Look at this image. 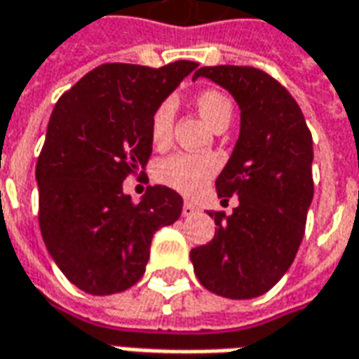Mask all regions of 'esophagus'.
Wrapping results in <instances>:
<instances>
[{
    "label": "esophagus",
    "mask_w": 359,
    "mask_h": 359,
    "mask_svg": "<svg viewBox=\"0 0 359 359\" xmlns=\"http://www.w3.org/2000/svg\"><path fill=\"white\" fill-rule=\"evenodd\" d=\"M196 211H198V208H196L194 203H190V202L182 203V215H184V217H190V215H194Z\"/></svg>",
    "instance_id": "obj_1"
}]
</instances>
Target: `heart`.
Returning <instances> with one entry per match:
<instances>
[{
  "label": "heart",
  "mask_w": 359,
  "mask_h": 359,
  "mask_svg": "<svg viewBox=\"0 0 359 359\" xmlns=\"http://www.w3.org/2000/svg\"><path fill=\"white\" fill-rule=\"evenodd\" d=\"M196 107L213 128L229 125L233 115V103L219 90H202L196 95ZM172 123H175V102L172 97H165L163 102L157 103L156 109L149 115L148 133L154 146L161 148L171 140ZM217 171L219 163L215 157L180 151L159 159L154 167V177L157 182L177 190L180 194L194 196L202 192Z\"/></svg>",
  "instance_id": "obj_1"
}]
</instances>
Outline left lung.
I'll return each instance as SVG.
<instances>
[{
  "label": "left lung",
  "mask_w": 359,
  "mask_h": 359,
  "mask_svg": "<svg viewBox=\"0 0 359 359\" xmlns=\"http://www.w3.org/2000/svg\"><path fill=\"white\" fill-rule=\"evenodd\" d=\"M241 105V136L215 180L219 198L238 196L231 215L217 211L215 236L190 252L210 292L246 300L267 292L288 267L306 231L313 198V144L288 90L256 67H202Z\"/></svg>",
  "instance_id": "left-lung-1"
}]
</instances>
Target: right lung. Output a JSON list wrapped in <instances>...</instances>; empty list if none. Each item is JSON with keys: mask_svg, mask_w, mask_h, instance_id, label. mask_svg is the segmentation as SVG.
<instances>
[{"mask_svg": "<svg viewBox=\"0 0 359 359\" xmlns=\"http://www.w3.org/2000/svg\"><path fill=\"white\" fill-rule=\"evenodd\" d=\"M196 67L103 63L53 107L36 163L38 221L53 262L84 292L107 296L136 285L156 231L180 217L175 190L148 187L134 203L123 180L144 172L149 115Z\"/></svg>", "mask_w": 359, "mask_h": 359, "instance_id": "add662e5", "label": "right lung"}]
</instances>
